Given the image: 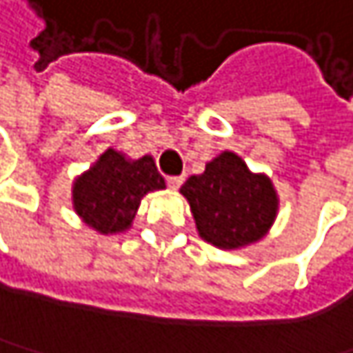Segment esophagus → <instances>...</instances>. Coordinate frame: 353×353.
Listing matches in <instances>:
<instances>
[{
	"label": "esophagus",
	"instance_id": "1",
	"mask_svg": "<svg viewBox=\"0 0 353 353\" xmlns=\"http://www.w3.org/2000/svg\"><path fill=\"white\" fill-rule=\"evenodd\" d=\"M182 184H184V178H182V175H169V178H167V186L173 188V190H178Z\"/></svg>",
	"mask_w": 353,
	"mask_h": 353
}]
</instances>
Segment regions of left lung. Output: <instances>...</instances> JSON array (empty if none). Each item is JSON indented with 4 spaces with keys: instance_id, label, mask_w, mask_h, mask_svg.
Returning a JSON list of instances; mask_svg holds the SVG:
<instances>
[{
    "instance_id": "1",
    "label": "left lung",
    "mask_w": 353,
    "mask_h": 353,
    "mask_svg": "<svg viewBox=\"0 0 353 353\" xmlns=\"http://www.w3.org/2000/svg\"><path fill=\"white\" fill-rule=\"evenodd\" d=\"M192 209L201 238L219 248H240L261 240L277 215V194L265 175L250 173L234 152H221L203 175L180 190Z\"/></svg>"
}]
</instances>
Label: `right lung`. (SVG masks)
<instances>
[{"mask_svg":"<svg viewBox=\"0 0 353 353\" xmlns=\"http://www.w3.org/2000/svg\"><path fill=\"white\" fill-rule=\"evenodd\" d=\"M161 188H165V180L152 157L128 161L109 148L76 180L72 199L84 223L101 234H117L130 228L140 199Z\"/></svg>","mask_w":353,"mask_h":353,"instance_id":"add662e5","label":"right lung"}]
</instances>
